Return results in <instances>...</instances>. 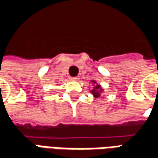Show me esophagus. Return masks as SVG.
Listing matches in <instances>:
<instances>
[{
  "label": "esophagus",
  "instance_id": "1",
  "mask_svg": "<svg viewBox=\"0 0 158 158\" xmlns=\"http://www.w3.org/2000/svg\"><path fill=\"white\" fill-rule=\"evenodd\" d=\"M71 80H73V81H77V80H79V77H73V78H71Z\"/></svg>",
  "mask_w": 158,
  "mask_h": 158
}]
</instances>
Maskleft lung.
Returning <instances> with one entry per match:
<instances>
[{"label": "left lung", "mask_w": 158, "mask_h": 158, "mask_svg": "<svg viewBox=\"0 0 158 158\" xmlns=\"http://www.w3.org/2000/svg\"><path fill=\"white\" fill-rule=\"evenodd\" d=\"M91 82L93 83V84H96V82L95 81V80H92ZM103 89H102V87H101V85H98V84H96V86L93 88V89H91V94H92L93 96H94V97L95 98H97V97H99L100 96H101V93L102 92Z\"/></svg>", "instance_id": "obj_1"}]
</instances>
